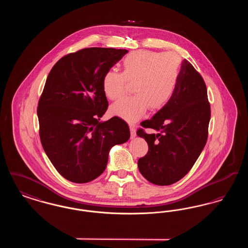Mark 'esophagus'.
Masks as SVG:
<instances>
[{"label": "esophagus", "instance_id": "obj_1", "mask_svg": "<svg viewBox=\"0 0 248 248\" xmlns=\"http://www.w3.org/2000/svg\"><path fill=\"white\" fill-rule=\"evenodd\" d=\"M130 128V133H131V138L133 139V138H135L136 137V128H135V126L134 125H132V124H130L129 125Z\"/></svg>", "mask_w": 248, "mask_h": 248}]
</instances>
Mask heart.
Instances as JSON below:
<instances>
[{"label": "heart", "mask_w": 248, "mask_h": 248, "mask_svg": "<svg viewBox=\"0 0 248 248\" xmlns=\"http://www.w3.org/2000/svg\"><path fill=\"white\" fill-rule=\"evenodd\" d=\"M180 60L174 53L148 50L128 54L122 62V71H107L102 89L110 100H118L134 83L132 97L124 98L110 108L111 114L129 123L141 118L150 108L159 110L168 103L175 92L179 77Z\"/></svg>", "instance_id": "obj_1"}]
</instances>
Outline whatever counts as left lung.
<instances>
[{
    "instance_id": "left-lung-1",
    "label": "left lung",
    "mask_w": 248,
    "mask_h": 248,
    "mask_svg": "<svg viewBox=\"0 0 248 248\" xmlns=\"http://www.w3.org/2000/svg\"><path fill=\"white\" fill-rule=\"evenodd\" d=\"M211 116L206 85L187 59L181 63L175 92L154 117L138 130L148 143V154L138 162L140 172L151 183L167 186L185 177L200 156L208 137Z\"/></svg>"
}]
</instances>
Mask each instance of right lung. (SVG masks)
Wrapping results in <instances>:
<instances>
[{
  "instance_id": "add662e5",
  "label": "right lung",
  "mask_w": 248,
  "mask_h": 248,
  "mask_svg": "<svg viewBox=\"0 0 248 248\" xmlns=\"http://www.w3.org/2000/svg\"><path fill=\"white\" fill-rule=\"evenodd\" d=\"M126 49L84 48L59 59L38 103L40 139L59 174L74 183L99 177L109 150L130 138L119 117L100 122L108 108L102 78Z\"/></svg>"
}]
</instances>
